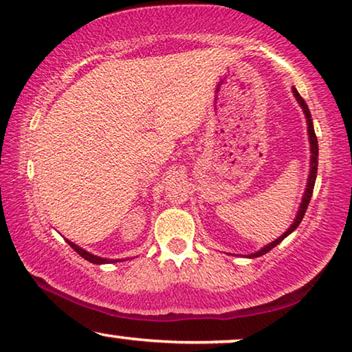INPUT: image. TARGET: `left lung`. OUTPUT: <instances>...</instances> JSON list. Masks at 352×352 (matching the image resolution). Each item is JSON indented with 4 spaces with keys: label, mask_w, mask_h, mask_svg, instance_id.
I'll use <instances>...</instances> for the list:
<instances>
[{
    "label": "left lung",
    "mask_w": 352,
    "mask_h": 352,
    "mask_svg": "<svg viewBox=\"0 0 352 352\" xmlns=\"http://www.w3.org/2000/svg\"><path fill=\"white\" fill-rule=\"evenodd\" d=\"M293 91V96H295L298 104L301 105L302 112H305V117H306V123H307V134H309V144H311V168H309V176H307V186H306V190H305V195H302V200L300 204V210H298L296 213V218L295 221H293V224L288 228L285 232H283L280 237L274 240V242H271L269 245H266V247L258 250L256 253H252L248 254L247 258H258V256H263V254H266L267 252H271V250L274 247H277L278 243L282 242L283 239L288 237L293 230H295L298 226H300V223L302 221V218H305V213L307 210V205H309L311 201V197H312V190H314V184H316V176H317V158H319V144H317V138H316V133H314V124H312V118H311V112L309 109H307V105L305 102V99L301 98L300 93H298L295 86L292 88Z\"/></svg>",
    "instance_id": "8db88e82"
}]
</instances>
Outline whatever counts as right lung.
<instances>
[{
  "mask_svg": "<svg viewBox=\"0 0 352 352\" xmlns=\"http://www.w3.org/2000/svg\"><path fill=\"white\" fill-rule=\"evenodd\" d=\"M67 243L70 245L72 248L75 250L76 253L80 254L81 258H85L86 261L93 263V264H110V263H118V259H107V258H100V256H96V254L86 252V250H83L81 247H78V245H75L74 242H70V240H67Z\"/></svg>",
  "mask_w": 352,
  "mask_h": 352,
  "instance_id": "add662e5",
  "label": "right lung"
}]
</instances>
